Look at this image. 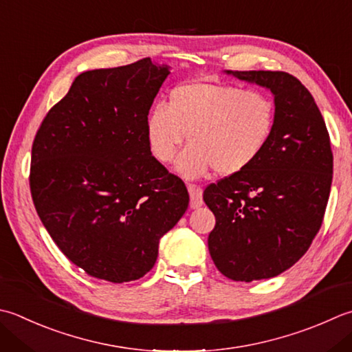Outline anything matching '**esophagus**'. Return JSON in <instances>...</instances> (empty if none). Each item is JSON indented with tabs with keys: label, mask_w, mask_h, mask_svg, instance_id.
I'll return each instance as SVG.
<instances>
[{
	"label": "esophagus",
	"mask_w": 352,
	"mask_h": 352,
	"mask_svg": "<svg viewBox=\"0 0 352 352\" xmlns=\"http://www.w3.org/2000/svg\"><path fill=\"white\" fill-rule=\"evenodd\" d=\"M188 190L190 195V208L198 209L203 206V190L195 184H188Z\"/></svg>",
	"instance_id": "34e87169"
}]
</instances>
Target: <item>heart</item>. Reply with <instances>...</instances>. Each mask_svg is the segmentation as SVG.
<instances>
[{"label": "heart", "instance_id": "heart-1", "mask_svg": "<svg viewBox=\"0 0 352 352\" xmlns=\"http://www.w3.org/2000/svg\"><path fill=\"white\" fill-rule=\"evenodd\" d=\"M274 117V102L263 91L194 80L172 89L168 107L151 109L144 129L151 154L162 163L174 160L186 139L192 142L177 160L183 177H203L212 168L232 175L263 154Z\"/></svg>", "mask_w": 352, "mask_h": 352}]
</instances>
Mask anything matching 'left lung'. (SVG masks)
I'll return each instance as SVG.
<instances>
[{"label":"left lung","instance_id":"1","mask_svg":"<svg viewBox=\"0 0 352 352\" xmlns=\"http://www.w3.org/2000/svg\"><path fill=\"white\" fill-rule=\"evenodd\" d=\"M226 73L270 89L276 117L263 154L204 190L217 219L209 253L232 280L270 279L298 263L318 235L333 182L331 143L311 93L294 76Z\"/></svg>","mask_w":352,"mask_h":352}]
</instances>
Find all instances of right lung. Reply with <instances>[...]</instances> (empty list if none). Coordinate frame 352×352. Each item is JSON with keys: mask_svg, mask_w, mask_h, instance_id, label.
<instances>
[{"mask_svg": "<svg viewBox=\"0 0 352 352\" xmlns=\"http://www.w3.org/2000/svg\"><path fill=\"white\" fill-rule=\"evenodd\" d=\"M169 73L151 58L82 73L34 137V208L60 252L93 278L144 276L189 206L184 183L151 154L144 129Z\"/></svg>", "mask_w": 352, "mask_h": 352, "instance_id": "right-lung-1", "label": "right lung"}]
</instances>
